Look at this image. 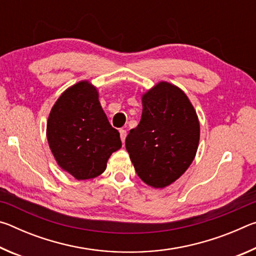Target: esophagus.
Wrapping results in <instances>:
<instances>
[{"label": "esophagus", "instance_id": "34e87169", "mask_svg": "<svg viewBox=\"0 0 256 256\" xmlns=\"http://www.w3.org/2000/svg\"><path fill=\"white\" fill-rule=\"evenodd\" d=\"M126 130H124V128H120V140H122V142L124 144V141H125V138H126Z\"/></svg>", "mask_w": 256, "mask_h": 256}]
</instances>
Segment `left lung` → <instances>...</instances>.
<instances>
[{
	"label": "left lung",
	"instance_id": "obj_1",
	"mask_svg": "<svg viewBox=\"0 0 256 256\" xmlns=\"http://www.w3.org/2000/svg\"><path fill=\"white\" fill-rule=\"evenodd\" d=\"M141 120L125 146L138 176L156 188L172 184L196 157L200 124L192 104L180 88L159 84L142 97Z\"/></svg>",
	"mask_w": 256,
	"mask_h": 256
}]
</instances>
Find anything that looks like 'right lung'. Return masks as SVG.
I'll return each instance as SVG.
<instances>
[{
    "label": "right lung",
    "instance_id": "add662e5",
    "mask_svg": "<svg viewBox=\"0 0 256 256\" xmlns=\"http://www.w3.org/2000/svg\"><path fill=\"white\" fill-rule=\"evenodd\" d=\"M47 140L56 162L76 180L102 174L107 160L122 146L88 81L66 90L50 110Z\"/></svg>",
    "mask_w": 256,
    "mask_h": 256
}]
</instances>
